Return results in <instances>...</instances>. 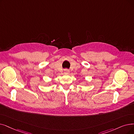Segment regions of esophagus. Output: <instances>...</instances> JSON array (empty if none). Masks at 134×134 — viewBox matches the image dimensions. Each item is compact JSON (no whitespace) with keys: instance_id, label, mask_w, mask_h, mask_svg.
Returning <instances> with one entry per match:
<instances>
[{"instance_id":"34e87169","label":"esophagus","mask_w":134,"mask_h":134,"mask_svg":"<svg viewBox=\"0 0 134 134\" xmlns=\"http://www.w3.org/2000/svg\"><path fill=\"white\" fill-rule=\"evenodd\" d=\"M69 73V70H68V69H65V70H64V73L65 74H68Z\"/></svg>"}]
</instances>
